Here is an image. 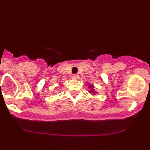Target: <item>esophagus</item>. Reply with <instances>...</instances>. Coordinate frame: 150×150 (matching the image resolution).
I'll list each match as a JSON object with an SVG mask.
<instances>
[{"label":"esophagus","mask_w":150,"mask_h":150,"mask_svg":"<svg viewBox=\"0 0 150 150\" xmlns=\"http://www.w3.org/2000/svg\"><path fill=\"white\" fill-rule=\"evenodd\" d=\"M72 77H73V79H75V80H77L79 78V75L77 74H75V75H73Z\"/></svg>","instance_id":"34e87169"}]
</instances>
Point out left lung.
Wrapping results in <instances>:
<instances>
[{"label": "left lung", "mask_w": 150, "mask_h": 150, "mask_svg": "<svg viewBox=\"0 0 150 150\" xmlns=\"http://www.w3.org/2000/svg\"><path fill=\"white\" fill-rule=\"evenodd\" d=\"M88 86H89V89H91L90 91H89V93H92V94H95L96 93H97V92H96V91L94 89V85H89Z\"/></svg>", "instance_id": "obj_1"}]
</instances>
